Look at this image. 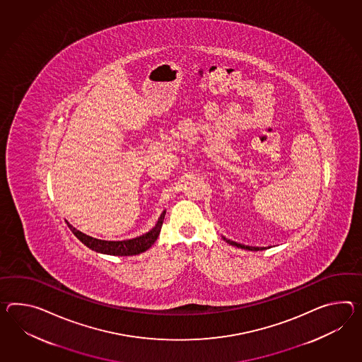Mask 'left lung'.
<instances>
[{
  "instance_id": "obj_1",
  "label": "left lung",
  "mask_w": 362,
  "mask_h": 362,
  "mask_svg": "<svg viewBox=\"0 0 362 362\" xmlns=\"http://www.w3.org/2000/svg\"><path fill=\"white\" fill-rule=\"evenodd\" d=\"M223 240H226L229 245L234 247H238V248H243V250H248V251H262V250H265V247H252V246H245V245H240V243H237V242H234V240H230V239H226L225 237H222Z\"/></svg>"
}]
</instances>
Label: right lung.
<instances>
[{
	"label": "right lung",
	"instance_id": "add662e5",
	"mask_svg": "<svg viewBox=\"0 0 362 362\" xmlns=\"http://www.w3.org/2000/svg\"><path fill=\"white\" fill-rule=\"evenodd\" d=\"M165 214H166V211L162 212V214L159 216L157 223H156V226L149 230L148 233L142 234L137 238L127 239V240H103V239L93 238L90 235L83 234L80 230L73 228L69 222H66V223H68L69 229L71 230V233L80 239L85 246L91 248L93 251H97L100 254H106V255H139L144 251L149 250L151 245L158 238L159 233L162 229V223L165 220Z\"/></svg>",
	"mask_w": 362,
	"mask_h": 362
}]
</instances>
